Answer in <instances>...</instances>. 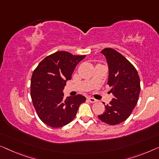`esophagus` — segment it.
<instances>
[{
  "instance_id": "1",
  "label": "esophagus",
  "mask_w": 159,
  "mask_h": 159,
  "mask_svg": "<svg viewBox=\"0 0 159 159\" xmlns=\"http://www.w3.org/2000/svg\"><path fill=\"white\" fill-rule=\"evenodd\" d=\"M89 100L91 103H96V102H97V101H98V100H96V99H95L94 98H92V97H89Z\"/></svg>"
}]
</instances>
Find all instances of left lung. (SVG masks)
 Segmentation results:
<instances>
[{
	"mask_svg": "<svg viewBox=\"0 0 159 159\" xmlns=\"http://www.w3.org/2000/svg\"><path fill=\"white\" fill-rule=\"evenodd\" d=\"M101 53L108 63L107 84L111 87L113 98L110 104L105 105V112L98 117L106 124L117 125L129 117L138 102L140 79L134 66L116 50L107 48Z\"/></svg>",
	"mask_w": 159,
	"mask_h": 159,
	"instance_id": "obj_1",
	"label": "left lung"
}]
</instances>
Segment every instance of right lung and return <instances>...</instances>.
Masks as SVG:
<instances>
[{
	"label": "right lung",
	"instance_id": "right-lung-1",
	"mask_svg": "<svg viewBox=\"0 0 159 159\" xmlns=\"http://www.w3.org/2000/svg\"><path fill=\"white\" fill-rule=\"evenodd\" d=\"M85 57L56 52L46 57L33 73L30 96L38 116L45 124L53 128L67 125L86 101L81 95L63 98L66 82L71 79L75 66Z\"/></svg>",
	"mask_w": 159,
	"mask_h": 159
}]
</instances>
